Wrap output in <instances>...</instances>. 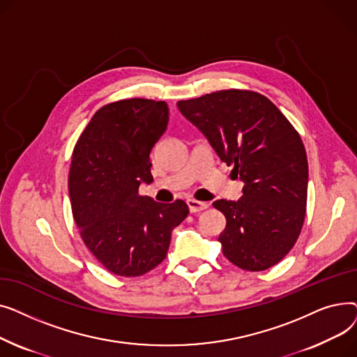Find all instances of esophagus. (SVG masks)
Segmentation results:
<instances>
[{"label": "esophagus", "instance_id": "esophagus-1", "mask_svg": "<svg viewBox=\"0 0 357 357\" xmlns=\"http://www.w3.org/2000/svg\"><path fill=\"white\" fill-rule=\"evenodd\" d=\"M186 204H188V208H190L191 213H199L202 210L208 208V202L198 201V199H194V198H190L188 201H186Z\"/></svg>", "mask_w": 357, "mask_h": 357}]
</instances>
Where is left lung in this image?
<instances>
[{"mask_svg": "<svg viewBox=\"0 0 357 357\" xmlns=\"http://www.w3.org/2000/svg\"><path fill=\"white\" fill-rule=\"evenodd\" d=\"M231 174L245 182L238 201L213 205L227 220L218 241L243 271H266L282 260L301 233L307 211L308 162L295 127L265 96L221 89L178 101Z\"/></svg>", "mask_w": 357, "mask_h": 357, "instance_id": "left-lung-1", "label": "left lung"}]
</instances>
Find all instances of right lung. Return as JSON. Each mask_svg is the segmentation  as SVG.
I'll return each mask as SVG.
<instances>
[{"mask_svg":"<svg viewBox=\"0 0 357 357\" xmlns=\"http://www.w3.org/2000/svg\"><path fill=\"white\" fill-rule=\"evenodd\" d=\"M165 101L127 98L101 107L73 147L72 214L89 252L111 273L135 278L167 255L172 230L188 215L182 199L155 202L139 194L152 182L150 152L165 133Z\"/></svg>","mask_w":357,"mask_h":357,"instance_id":"1","label":"right lung"}]
</instances>
